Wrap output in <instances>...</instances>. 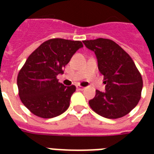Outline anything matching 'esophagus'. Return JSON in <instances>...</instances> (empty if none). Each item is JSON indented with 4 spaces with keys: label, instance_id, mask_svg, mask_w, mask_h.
I'll return each mask as SVG.
<instances>
[{
    "label": "esophagus",
    "instance_id": "1",
    "mask_svg": "<svg viewBox=\"0 0 154 154\" xmlns=\"http://www.w3.org/2000/svg\"><path fill=\"white\" fill-rule=\"evenodd\" d=\"M77 89L79 91H82L84 89L83 87H81V86H77Z\"/></svg>",
    "mask_w": 154,
    "mask_h": 154
}]
</instances>
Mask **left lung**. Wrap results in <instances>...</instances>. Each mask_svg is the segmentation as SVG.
Masks as SVG:
<instances>
[{
    "label": "left lung",
    "mask_w": 154,
    "mask_h": 154,
    "mask_svg": "<svg viewBox=\"0 0 154 154\" xmlns=\"http://www.w3.org/2000/svg\"><path fill=\"white\" fill-rule=\"evenodd\" d=\"M85 46L93 51L98 69L104 75L106 91H96L89 100L92 110L108 119L126 116L137 106L141 97L143 80L129 54L116 42L108 38L84 40Z\"/></svg>",
    "instance_id": "1"
}]
</instances>
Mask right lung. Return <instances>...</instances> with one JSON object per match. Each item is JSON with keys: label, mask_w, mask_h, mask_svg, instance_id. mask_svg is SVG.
Listing matches in <instances>:
<instances>
[{"label": "right lung", "mask_w": 154, "mask_h": 154, "mask_svg": "<svg viewBox=\"0 0 154 154\" xmlns=\"http://www.w3.org/2000/svg\"><path fill=\"white\" fill-rule=\"evenodd\" d=\"M81 41L53 38L45 41L32 53L17 77L22 103L35 116L54 118L66 111L76 87L58 82L57 76L79 48Z\"/></svg>", "instance_id": "right-lung-1"}]
</instances>
